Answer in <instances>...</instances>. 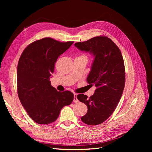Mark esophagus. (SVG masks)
I'll list each match as a JSON object with an SVG mask.
<instances>
[{
    "label": "esophagus",
    "mask_w": 152,
    "mask_h": 152,
    "mask_svg": "<svg viewBox=\"0 0 152 152\" xmlns=\"http://www.w3.org/2000/svg\"><path fill=\"white\" fill-rule=\"evenodd\" d=\"M73 102H74L75 103H77V102H79V100H77V94H74Z\"/></svg>",
    "instance_id": "obj_1"
}]
</instances>
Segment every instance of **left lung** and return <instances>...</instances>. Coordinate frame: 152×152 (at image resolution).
<instances>
[{"label":"left lung","instance_id":"8db88e82","mask_svg":"<svg viewBox=\"0 0 152 152\" xmlns=\"http://www.w3.org/2000/svg\"><path fill=\"white\" fill-rule=\"evenodd\" d=\"M75 45L94 57L87 81L94 84L97 89L89 98L83 94L77 95V98L88 108L81 121L88 125H98L113 113L122 96L125 85L123 56L112 40L105 36L94 37Z\"/></svg>","mask_w":152,"mask_h":152}]
</instances>
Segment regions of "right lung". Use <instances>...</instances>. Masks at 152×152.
<instances>
[{
	"label": "right lung",
	"mask_w": 152,
	"mask_h": 152,
	"mask_svg": "<svg viewBox=\"0 0 152 152\" xmlns=\"http://www.w3.org/2000/svg\"><path fill=\"white\" fill-rule=\"evenodd\" d=\"M73 44V41L61 42L50 37L43 38L27 46L20 58L18 97L28 115L38 124L54 122L61 110L73 100V93L58 92L50 81L57 58Z\"/></svg>",
	"instance_id": "right-lung-1"
}]
</instances>
